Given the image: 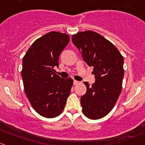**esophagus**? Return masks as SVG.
<instances>
[{
  "label": "esophagus",
  "mask_w": 145,
  "mask_h": 145,
  "mask_svg": "<svg viewBox=\"0 0 145 145\" xmlns=\"http://www.w3.org/2000/svg\"><path fill=\"white\" fill-rule=\"evenodd\" d=\"M78 83H79V82H78V81H77V80H74L73 81V84H74V85H78Z\"/></svg>",
  "instance_id": "esophagus-1"
}]
</instances>
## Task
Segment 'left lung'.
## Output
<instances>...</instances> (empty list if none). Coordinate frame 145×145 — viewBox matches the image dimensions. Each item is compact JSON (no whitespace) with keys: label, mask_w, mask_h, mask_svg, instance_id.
<instances>
[{"label":"left lung","mask_w":145,"mask_h":145,"mask_svg":"<svg viewBox=\"0 0 145 145\" xmlns=\"http://www.w3.org/2000/svg\"><path fill=\"white\" fill-rule=\"evenodd\" d=\"M72 41L86 64L94 67L95 76L92 85L84 82L87 92L80 99L82 112L89 119H101L112 110L122 91L123 56L110 41L92 30L72 35Z\"/></svg>","instance_id":"1"}]
</instances>
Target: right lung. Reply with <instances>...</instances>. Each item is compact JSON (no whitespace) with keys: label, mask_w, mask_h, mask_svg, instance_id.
I'll use <instances>...</instances> for the list:
<instances>
[{"label":"right lung","mask_w":145,"mask_h":145,"mask_svg":"<svg viewBox=\"0 0 145 145\" xmlns=\"http://www.w3.org/2000/svg\"><path fill=\"white\" fill-rule=\"evenodd\" d=\"M69 42L67 34L48 33L34 41L23 58L25 93L33 108L44 118H54L61 114L73 85L72 78H61L54 70Z\"/></svg>","instance_id":"add662e5"}]
</instances>
